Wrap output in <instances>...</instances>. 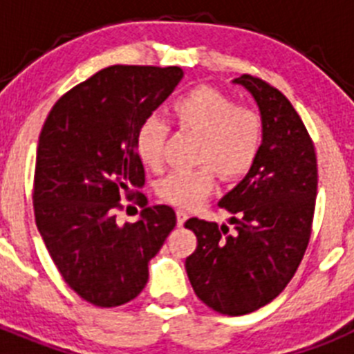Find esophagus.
<instances>
[{"label":"esophagus","mask_w":354,"mask_h":354,"mask_svg":"<svg viewBox=\"0 0 354 354\" xmlns=\"http://www.w3.org/2000/svg\"><path fill=\"white\" fill-rule=\"evenodd\" d=\"M186 220H187V212L183 211V209H179V211H177V225L183 227V225L186 223Z\"/></svg>","instance_id":"esophagus-1"}]
</instances>
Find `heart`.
<instances>
[{"mask_svg": "<svg viewBox=\"0 0 354 354\" xmlns=\"http://www.w3.org/2000/svg\"><path fill=\"white\" fill-rule=\"evenodd\" d=\"M170 113L179 129L200 134L196 168L174 170L158 183L159 198L171 205L192 209L214 187V168L225 179L248 174L261 154L264 124L257 109L239 106L223 92L198 86L171 102ZM170 126L159 115L143 118L136 129L134 147L143 165L152 170L165 161V143Z\"/></svg>", "mask_w": 354, "mask_h": 354, "instance_id": "b5f03b06", "label": "heart"}]
</instances>
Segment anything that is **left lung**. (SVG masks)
<instances>
[{"label": "left lung", "mask_w": 354, "mask_h": 354, "mask_svg": "<svg viewBox=\"0 0 354 354\" xmlns=\"http://www.w3.org/2000/svg\"><path fill=\"white\" fill-rule=\"evenodd\" d=\"M257 101L264 124L261 154L220 200L227 225L189 218L196 236L186 259L193 290L209 308L245 315L273 301L294 277L308 246L317 196L314 142L286 95L261 77L234 80Z\"/></svg>", "instance_id": "8db88e82"}]
</instances>
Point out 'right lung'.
Here are the masks:
<instances>
[{"mask_svg": "<svg viewBox=\"0 0 354 354\" xmlns=\"http://www.w3.org/2000/svg\"><path fill=\"white\" fill-rule=\"evenodd\" d=\"M183 76L180 67L111 65L62 95L44 122L33 179L37 228L65 283L101 308L142 292L149 261L177 223L174 209L147 207V196L134 192L145 184L134 136ZM124 196L144 207L134 224L116 221Z\"/></svg>", "mask_w": 354, "mask_h": 354, "instance_id": "1", "label": "right lung"}]
</instances>
